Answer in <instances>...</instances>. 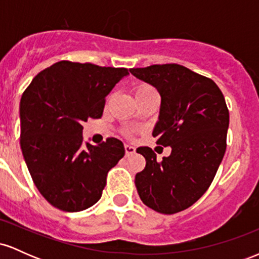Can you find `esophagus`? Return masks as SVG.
Here are the masks:
<instances>
[{"label":"esophagus","instance_id":"34e87169","mask_svg":"<svg viewBox=\"0 0 259 259\" xmlns=\"http://www.w3.org/2000/svg\"><path fill=\"white\" fill-rule=\"evenodd\" d=\"M124 148H125V154H126V156H130V154L135 153V151H136V148L134 147V146H130V145H125V146H124Z\"/></svg>","mask_w":259,"mask_h":259}]
</instances>
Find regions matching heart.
<instances>
[{
	"label": "heart",
	"instance_id": "b5f03b06",
	"mask_svg": "<svg viewBox=\"0 0 259 259\" xmlns=\"http://www.w3.org/2000/svg\"><path fill=\"white\" fill-rule=\"evenodd\" d=\"M152 92H157L153 86H151L150 84H140L135 88V97L136 99H140V97H144L146 96V95L152 94ZM123 133L125 134L126 136H130L133 134V130L126 127V129L123 130Z\"/></svg>",
	"mask_w": 259,
	"mask_h": 259
}]
</instances>
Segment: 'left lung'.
Instances as JSON below:
<instances>
[{
	"mask_svg": "<svg viewBox=\"0 0 259 259\" xmlns=\"http://www.w3.org/2000/svg\"><path fill=\"white\" fill-rule=\"evenodd\" d=\"M136 78L153 85L160 95L156 144L171 147L157 160L150 147H139L146 167L136 174L141 201L163 214H174L195 203L214 179L227 150L229 109L212 79L184 65L153 64L132 68Z\"/></svg>",
	"mask_w": 259,
	"mask_h": 259,
	"instance_id": "left-lung-1",
	"label": "left lung"
}]
</instances>
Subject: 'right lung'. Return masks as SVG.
I'll use <instances>...</instances> for the list:
<instances>
[{
  "instance_id": "obj_1",
  "label": "right lung",
  "mask_w": 259,
  "mask_h": 259,
  "mask_svg": "<svg viewBox=\"0 0 259 259\" xmlns=\"http://www.w3.org/2000/svg\"><path fill=\"white\" fill-rule=\"evenodd\" d=\"M126 68L61 61L40 72L20 100V147L32 181L53 207L79 212L102 196L109 169L125 154L123 142H82V124L100 119L106 96Z\"/></svg>"
}]
</instances>
